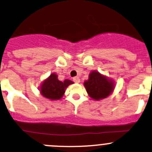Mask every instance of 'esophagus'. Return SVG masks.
<instances>
[{"label":"esophagus","mask_w":152,"mask_h":152,"mask_svg":"<svg viewBox=\"0 0 152 152\" xmlns=\"http://www.w3.org/2000/svg\"><path fill=\"white\" fill-rule=\"evenodd\" d=\"M73 81H74L75 83H79L80 82V79L79 77H77V76H76V77H74L73 79Z\"/></svg>","instance_id":"1"}]
</instances>
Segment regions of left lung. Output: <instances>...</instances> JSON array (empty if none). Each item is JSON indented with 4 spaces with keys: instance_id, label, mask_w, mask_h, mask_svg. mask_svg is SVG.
<instances>
[{
    "instance_id": "8db88e82",
    "label": "left lung",
    "mask_w": 152,
    "mask_h": 152,
    "mask_svg": "<svg viewBox=\"0 0 152 152\" xmlns=\"http://www.w3.org/2000/svg\"><path fill=\"white\" fill-rule=\"evenodd\" d=\"M84 84L89 96L95 100L107 97L113 92L115 86L112 80L96 71H91L89 79Z\"/></svg>"
}]
</instances>
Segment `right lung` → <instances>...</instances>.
I'll list each match as a JSON object with an SVG mask.
<instances>
[{"label": "right lung", "instance_id": "obj_1", "mask_svg": "<svg viewBox=\"0 0 152 152\" xmlns=\"http://www.w3.org/2000/svg\"><path fill=\"white\" fill-rule=\"evenodd\" d=\"M73 84L69 79L64 81H59L56 73H52L48 79L45 80L40 86V93L44 97L51 100H58L62 98L65 89L70 84Z\"/></svg>", "mask_w": 152, "mask_h": 152}]
</instances>
